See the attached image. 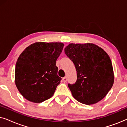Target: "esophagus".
<instances>
[{
    "instance_id": "obj_1",
    "label": "esophagus",
    "mask_w": 127,
    "mask_h": 127,
    "mask_svg": "<svg viewBox=\"0 0 127 127\" xmlns=\"http://www.w3.org/2000/svg\"><path fill=\"white\" fill-rule=\"evenodd\" d=\"M62 80H63L64 82H66V81H67V78L66 77H64L63 79H62Z\"/></svg>"
}]
</instances>
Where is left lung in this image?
<instances>
[{"mask_svg":"<svg viewBox=\"0 0 127 127\" xmlns=\"http://www.w3.org/2000/svg\"><path fill=\"white\" fill-rule=\"evenodd\" d=\"M65 53L77 72V81L68 84L73 96L86 105L101 100L114 83L113 69L108 54L93 43H70L65 47Z\"/></svg>","mask_w":127,"mask_h":127,"instance_id":"1","label":"left lung"}]
</instances>
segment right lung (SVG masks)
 I'll list each match as a JSON object with an SVG mask.
<instances>
[{
    "instance_id": "1",
    "label": "right lung",
    "mask_w": 127,
    "mask_h": 127,
    "mask_svg": "<svg viewBox=\"0 0 127 127\" xmlns=\"http://www.w3.org/2000/svg\"><path fill=\"white\" fill-rule=\"evenodd\" d=\"M62 43L36 42L27 47L17 60L15 83L21 94L29 101L40 103L51 98L61 82L57 74V58Z\"/></svg>"
}]
</instances>
